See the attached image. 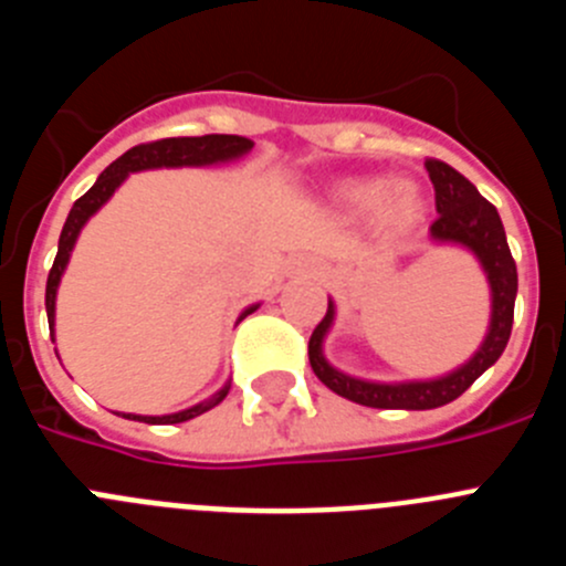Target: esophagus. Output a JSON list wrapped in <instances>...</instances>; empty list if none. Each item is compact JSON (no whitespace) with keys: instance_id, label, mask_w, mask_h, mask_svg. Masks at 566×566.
Segmentation results:
<instances>
[{"instance_id":"1","label":"esophagus","mask_w":566,"mask_h":566,"mask_svg":"<svg viewBox=\"0 0 566 566\" xmlns=\"http://www.w3.org/2000/svg\"><path fill=\"white\" fill-rule=\"evenodd\" d=\"M294 274H314V260H308V258H300V260H294Z\"/></svg>"}]
</instances>
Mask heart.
<instances>
[{
  "label": "heart",
  "mask_w": 566,
  "mask_h": 566,
  "mask_svg": "<svg viewBox=\"0 0 566 566\" xmlns=\"http://www.w3.org/2000/svg\"><path fill=\"white\" fill-rule=\"evenodd\" d=\"M332 203L345 218H371L374 227L388 234L417 229L428 212V195L411 178H345L334 184Z\"/></svg>",
  "instance_id": "1"
}]
</instances>
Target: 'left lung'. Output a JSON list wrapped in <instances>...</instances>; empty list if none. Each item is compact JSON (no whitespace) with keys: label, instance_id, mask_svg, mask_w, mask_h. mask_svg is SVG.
<instances>
[{"label":"left lung","instance_id":"obj_1","mask_svg":"<svg viewBox=\"0 0 566 566\" xmlns=\"http://www.w3.org/2000/svg\"><path fill=\"white\" fill-rule=\"evenodd\" d=\"M424 169L431 175V184L437 189V212L439 218L431 227V240L437 247H459L476 258L488 277L490 289V323L484 339L473 352V357L464 359L459 368L431 379H405V382H379V379H363L354 374L339 371L337 365L326 357V337L337 319V306L328 297L326 317L319 319L308 339V363L312 371L326 388H332L339 397L352 399L368 408H388V411H431L439 405L453 402L462 397L470 385L476 382L490 365L502 357L507 348L510 328H513V306H516L518 274L513 254L507 247L502 218L496 207L484 201L479 189L448 167L444 161H424Z\"/></svg>","mask_w":566,"mask_h":566}]
</instances>
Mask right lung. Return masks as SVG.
Returning <instances> with one entry per match:
<instances>
[{"label":"right lung","instance_id":"add662e5","mask_svg":"<svg viewBox=\"0 0 566 566\" xmlns=\"http://www.w3.org/2000/svg\"><path fill=\"white\" fill-rule=\"evenodd\" d=\"M254 142L243 138V135H198V138H164V142L153 144H138V147L127 149L122 158H115L107 169L96 178V184L73 203L67 221H64L62 234H59V252L53 260V269L48 274V289H44V308H48V323H50V339H56V294L59 283L64 277V269L70 263V254L76 247L78 234L87 227V221L104 203L115 195V189L122 187L133 172H144V169H181V167H221V164L240 161L243 155L252 153ZM260 303H252L238 314V323L258 312ZM232 379L223 382V388L207 397L203 402L184 408V411L164 413V417H142V413H122L124 419H135V422L147 424H178L187 419L201 417V413L212 411L214 405H221L227 399Z\"/></svg>","mask_w":566,"mask_h":566}]
</instances>
